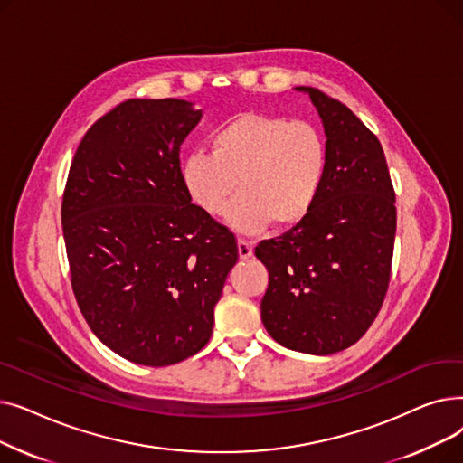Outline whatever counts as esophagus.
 <instances>
[{
  "instance_id": "34e87169",
  "label": "esophagus",
  "mask_w": 463,
  "mask_h": 463,
  "mask_svg": "<svg viewBox=\"0 0 463 463\" xmlns=\"http://www.w3.org/2000/svg\"><path fill=\"white\" fill-rule=\"evenodd\" d=\"M251 255H253V246L250 244V241L240 238V240H238V257H240L241 260H248Z\"/></svg>"
}]
</instances>
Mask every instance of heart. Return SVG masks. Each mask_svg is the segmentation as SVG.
Masks as SVG:
<instances>
[{"instance_id":"b5f03b06","label":"heart","mask_w":463,"mask_h":463,"mask_svg":"<svg viewBox=\"0 0 463 463\" xmlns=\"http://www.w3.org/2000/svg\"><path fill=\"white\" fill-rule=\"evenodd\" d=\"M208 152H193L182 163V182L203 212L223 213L244 234L262 232L272 222L293 227L311 212L326 175L323 135L304 121L246 112L210 137Z\"/></svg>"}]
</instances>
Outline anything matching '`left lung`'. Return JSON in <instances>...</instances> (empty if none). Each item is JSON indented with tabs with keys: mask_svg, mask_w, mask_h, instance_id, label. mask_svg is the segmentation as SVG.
Listing matches in <instances>:
<instances>
[{
	"mask_svg": "<svg viewBox=\"0 0 463 463\" xmlns=\"http://www.w3.org/2000/svg\"><path fill=\"white\" fill-rule=\"evenodd\" d=\"M326 135V175L311 212L255 248L269 270L264 328L287 349L332 354L356 344L383 306L396 236V194L377 137L317 88L298 86Z\"/></svg>",
	"mask_w": 463,
	"mask_h": 463,
	"instance_id": "left-lung-1",
	"label": "left lung"
}]
</instances>
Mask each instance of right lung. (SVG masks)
<instances>
[{
    "instance_id": "right-lung-1",
    "label": "right lung",
    "mask_w": 463,
    "mask_h": 463,
    "mask_svg": "<svg viewBox=\"0 0 463 463\" xmlns=\"http://www.w3.org/2000/svg\"><path fill=\"white\" fill-rule=\"evenodd\" d=\"M203 110L129 99L79 144L63 191L71 285L91 332L142 366L199 353L238 260L234 234L191 204L180 146Z\"/></svg>"
}]
</instances>
